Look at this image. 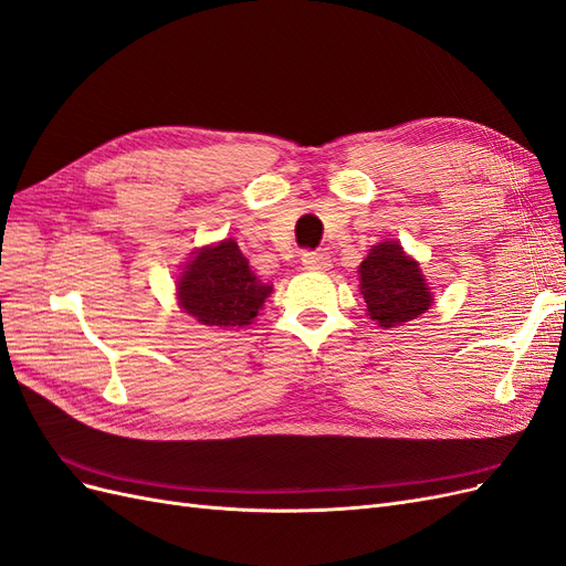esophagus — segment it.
Here are the masks:
<instances>
[{
	"mask_svg": "<svg viewBox=\"0 0 566 566\" xmlns=\"http://www.w3.org/2000/svg\"><path fill=\"white\" fill-rule=\"evenodd\" d=\"M302 264L310 271H328L331 269V254L325 252H304Z\"/></svg>",
	"mask_w": 566,
	"mask_h": 566,
	"instance_id": "esophagus-1",
	"label": "esophagus"
}]
</instances>
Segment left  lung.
Segmentation results:
<instances>
[{
  "label": "left lung",
  "mask_w": 566,
  "mask_h": 566,
  "mask_svg": "<svg viewBox=\"0 0 566 566\" xmlns=\"http://www.w3.org/2000/svg\"><path fill=\"white\" fill-rule=\"evenodd\" d=\"M358 273L368 316L380 328H397L430 310L432 295L422 271L397 241L373 245Z\"/></svg>",
  "instance_id": "1"
}]
</instances>
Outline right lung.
Returning <instances> with one entry per match:
<instances>
[{
	"label": "right lung",
	"instance_id": "obj_1",
	"mask_svg": "<svg viewBox=\"0 0 566 566\" xmlns=\"http://www.w3.org/2000/svg\"><path fill=\"white\" fill-rule=\"evenodd\" d=\"M177 290L186 314L202 325L243 328L260 314L271 285L250 271L241 248L224 241L193 254Z\"/></svg>",
	"mask_w": 566,
	"mask_h": 566
}]
</instances>
